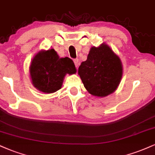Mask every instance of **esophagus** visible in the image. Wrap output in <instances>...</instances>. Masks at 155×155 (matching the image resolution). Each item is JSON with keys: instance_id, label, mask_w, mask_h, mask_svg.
<instances>
[{"instance_id": "1", "label": "esophagus", "mask_w": 155, "mask_h": 155, "mask_svg": "<svg viewBox=\"0 0 155 155\" xmlns=\"http://www.w3.org/2000/svg\"><path fill=\"white\" fill-rule=\"evenodd\" d=\"M74 63H75V66H76V68H78V67H79V64H80V62H79V59H78V58L74 59Z\"/></svg>"}]
</instances>
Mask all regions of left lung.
I'll return each mask as SVG.
<instances>
[{
	"mask_svg": "<svg viewBox=\"0 0 155 155\" xmlns=\"http://www.w3.org/2000/svg\"><path fill=\"white\" fill-rule=\"evenodd\" d=\"M84 86L96 97H106L118 88L123 75L120 59L105 43L91 48L87 61L79 67Z\"/></svg>",
	"mask_w": 155,
	"mask_h": 155,
	"instance_id": "left-lung-1",
	"label": "left lung"
}]
</instances>
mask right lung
<instances>
[{"label":"right lung","instance_id":"right-lung-1","mask_svg":"<svg viewBox=\"0 0 155 155\" xmlns=\"http://www.w3.org/2000/svg\"><path fill=\"white\" fill-rule=\"evenodd\" d=\"M76 69L69 58H60L54 49L41 50L33 58L29 67L31 82L44 93L59 90L67 74H76Z\"/></svg>","mask_w":155,"mask_h":155}]
</instances>
